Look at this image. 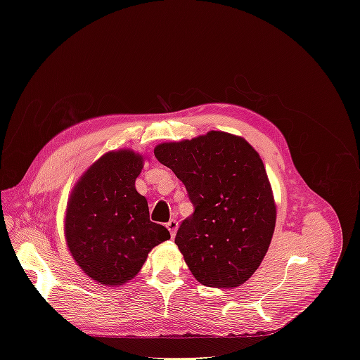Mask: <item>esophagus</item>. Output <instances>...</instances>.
I'll list each match as a JSON object with an SVG mask.
<instances>
[{
  "instance_id": "esophagus-1",
  "label": "esophagus",
  "mask_w": 360,
  "mask_h": 360,
  "mask_svg": "<svg viewBox=\"0 0 360 360\" xmlns=\"http://www.w3.org/2000/svg\"><path fill=\"white\" fill-rule=\"evenodd\" d=\"M167 228L169 230V233H171V236L174 237L176 236V231H177V228H179V222L176 221V219H171L168 224H167Z\"/></svg>"
}]
</instances>
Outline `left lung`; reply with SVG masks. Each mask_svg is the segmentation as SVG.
Returning <instances> with one entry per match:
<instances>
[{"label":"left lung","instance_id":"obj_1","mask_svg":"<svg viewBox=\"0 0 360 360\" xmlns=\"http://www.w3.org/2000/svg\"><path fill=\"white\" fill-rule=\"evenodd\" d=\"M155 156L181 180L193 204L176 236L192 275L205 287L243 284L263 261L276 222L259 155L243 138L212 130L159 144Z\"/></svg>","mask_w":360,"mask_h":360}]
</instances>
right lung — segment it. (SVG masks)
I'll return each mask as SVG.
<instances>
[{
    "label": "right lung",
    "mask_w": 360,
    "mask_h": 360,
    "mask_svg": "<svg viewBox=\"0 0 360 360\" xmlns=\"http://www.w3.org/2000/svg\"><path fill=\"white\" fill-rule=\"evenodd\" d=\"M144 167L130 150L106 153L90 167L70 195L66 240L84 274L99 284L122 285L146 263L169 231L150 221L148 204L135 189Z\"/></svg>",
    "instance_id": "right-lung-1"
}]
</instances>
